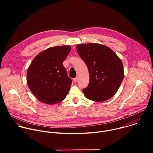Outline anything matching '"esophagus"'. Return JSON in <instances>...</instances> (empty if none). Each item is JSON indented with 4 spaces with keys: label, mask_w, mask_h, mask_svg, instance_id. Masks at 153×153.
Here are the masks:
<instances>
[{
    "label": "esophagus",
    "mask_w": 153,
    "mask_h": 153,
    "mask_svg": "<svg viewBox=\"0 0 153 153\" xmlns=\"http://www.w3.org/2000/svg\"><path fill=\"white\" fill-rule=\"evenodd\" d=\"M77 80H78V77H76V78H74V79H73V81H74V82H75V83H76V82H77Z\"/></svg>",
    "instance_id": "34e87169"
}]
</instances>
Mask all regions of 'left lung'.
Masks as SVG:
<instances>
[{
	"label": "left lung",
	"instance_id": "obj_1",
	"mask_svg": "<svg viewBox=\"0 0 153 153\" xmlns=\"http://www.w3.org/2000/svg\"><path fill=\"white\" fill-rule=\"evenodd\" d=\"M76 48L90 73L89 84L83 90L85 97L97 102L111 99L124 77L120 59L111 48L99 43L79 44Z\"/></svg>",
	"mask_w": 153,
	"mask_h": 153
}]
</instances>
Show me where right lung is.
<instances>
[{
  "mask_svg": "<svg viewBox=\"0 0 153 153\" xmlns=\"http://www.w3.org/2000/svg\"><path fill=\"white\" fill-rule=\"evenodd\" d=\"M71 47H50L37 54L27 71V83L33 94L42 103L60 102L68 93L72 80L68 77L63 62Z\"/></svg>",
  "mask_w": 153,
  "mask_h": 153,
  "instance_id": "right-lung-1",
  "label": "right lung"
}]
</instances>
